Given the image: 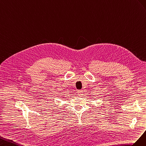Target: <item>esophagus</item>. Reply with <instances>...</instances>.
I'll return each instance as SVG.
<instances>
[{
    "label": "esophagus",
    "instance_id": "esophagus-1",
    "mask_svg": "<svg viewBox=\"0 0 146 146\" xmlns=\"http://www.w3.org/2000/svg\"><path fill=\"white\" fill-rule=\"evenodd\" d=\"M78 95H79V96H82V95H83V91L82 90H79L78 92Z\"/></svg>",
    "mask_w": 146,
    "mask_h": 146
}]
</instances>
